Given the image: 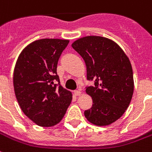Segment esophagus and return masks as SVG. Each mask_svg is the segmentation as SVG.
I'll list each match as a JSON object with an SVG mask.
<instances>
[{
    "instance_id": "esophagus-1",
    "label": "esophagus",
    "mask_w": 152,
    "mask_h": 152,
    "mask_svg": "<svg viewBox=\"0 0 152 152\" xmlns=\"http://www.w3.org/2000/svg\"><path fill=\"white\" fill-rule=\"evenodd\" d=\"M74 94L76 96H80L81 94V91H74Z\"/></svg>"
}]
</instances>
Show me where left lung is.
I'll list each match as a JSON object with an SVG mask.
<instances>
[{"label":"left lung","instance_id":"obj_1","mask_svg":"<svg viewBox=\"0 0 152 152\" xmlns=\"http://www.w3.org/2000/svg\"><path fill=\"white\" fill-rule=\"evenodd\" d=\"M72 47L82 57L86 66L87 79L94 86L86 87L93 104L85 111L91 124L107 126L125 113L134 90L131 62L114 41L100 36H86Z\"/></svg>","mask_w":152,"mask_h":152}]
</instances>
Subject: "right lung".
<instances>
[{
    "label": "right lung",
    "instance_id": "1",
    "mask_svg": "<svg viewBox=\"0 0 152 152\" xmlns=\"http://www.w3.org/2000/svg\"><path fill=\"white\" fill-rule=\"evenodd\" d=\"M68 43L67 39H59L34 41L22 50L15 63L13 84L17 101L23 113L41 127L58 124L72 99L57 74L59 58Z\"/></svg>",
    "mask_w": 152,
    "mask_h": 152
}]
</instances>
